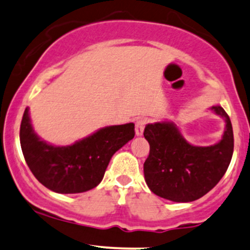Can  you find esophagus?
Masks as SVG:
<instances>
[{
	"mask_svg": "<svg viewBox=\"0 0 250 250\" xmlns=\"http://www.w3.org/2000/svg\"><path fill=\"white\" fill-rule=\"evenodd\" d=\"M145 125H146V120L145 118H139L135 123V134L138 136L143 135L144 129H145Z\"/></svg>",
	"mask_w": 250,
	"mask_h": 250,
	"instance_id": "esophagus-1",
	"label": "esophagus"
}]
</instances>
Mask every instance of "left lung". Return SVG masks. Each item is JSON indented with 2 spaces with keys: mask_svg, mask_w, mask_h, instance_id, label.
<instances>
[{
  "mask_svg": "<svg viewBox=\"0 0 250 250\" xmlns=\"http://www.w3.org/2000/svg\"><path fill=\"white\" fill-rule=\"evenodd\" d=\"M211 110L225 121L222 140L211 146L189 144L170 121L146 125L144 136L149 144V154L144 163V175L152 193L175 202L198 200L227 172L233 153L232 125L222 106Z\"/></svg>",
  "mask_w": 250,
  "mask_h": 250,
  "instance_id": "left-lung-1",
  "label": "left lung"
}]
</instances>
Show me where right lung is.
Returning a JSON list of instances; mask_svg holds the SVG:
<instances>
[{
	"label": "right lung",
	"mask_w": 250,
	"mask_h": 250,
	"mask_svg": "<svg viewBox=\"0 0 250 250\" xmlns=\"http://www.w3.org/2000/svg\"><path fill=\"white\" fill-rule=\"evenodd\" d=\"M135 135L134 123L109 125L73 145L42 140L32 127L28 107L20 125V144L28 167L39 182L60 194L83 193L101 183L115 152Z\"/></svg>",
	"instance_id": "right-lung-1"
}]
</instances>
